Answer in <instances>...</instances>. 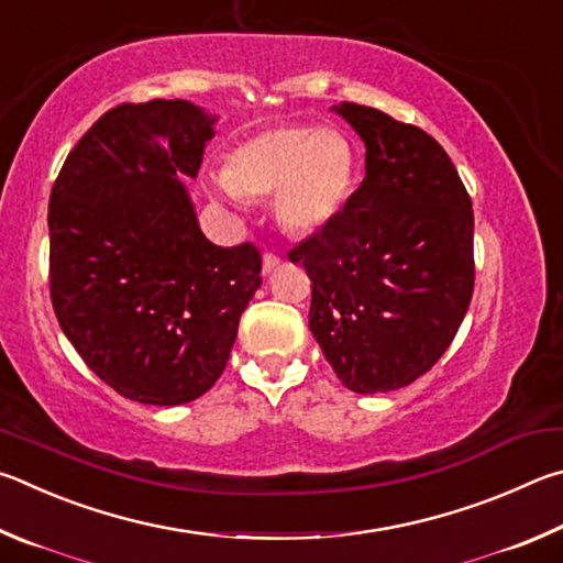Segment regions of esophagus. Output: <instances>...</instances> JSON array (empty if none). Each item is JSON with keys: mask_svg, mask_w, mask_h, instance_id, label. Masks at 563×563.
Masks as SVG:
<instances>
[{"mask_svg": "<svg viewBox=\"0 0 563 563\" xmlns=\"http://www.w3.org/2000/svg\"><path fill=\"white\" fill-rule=\"evenodd\" d=\"M262 266H264V274H269L272 269H276V266H279V256H276L274 252H266L264 260H262Z\"/></svg>", "mask_w": 563, "mask_h": 563, "instance_id": "1", "label": "esophagus"}]
</instances>
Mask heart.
Here are the masks:
<instances>
[{
	"label": "heart",
	"instance_id": "heart-1",
	"mask_svg": "<svg viewBox=\"0 0 563 563\" xmlns=\"http://www.w3.org/2000/svg\"><path fill=\"white\" fill-rule=\"evenodd\" d=\"M356 175L358 157L346 133L282 123L236 145L212 190L232 202L276 195V220L294 234H313L346 210Z\"/></svg>",
	"mask_w": 563,
	"mask_h": 563
}]
</instances>
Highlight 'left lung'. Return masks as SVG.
<instances>
[{
	"instance_id": "left-lung-1",
	"label": "left lung",
	"mask_w": 563,
	"mask_h": 563,
	"mask_svg": "<svg viewBox=\"0 0 563 563\" xmlns=\"http://www.w3.org/2000/svg\"><path fill=\"white\" fill-rule=\"evenodd\" d=\"M366 143V177L289 260L311 279L309 329L343 386L388 393L435 366L475 289L472 200L435 137L341 103Z\"/></svg>"
}]
</instances>
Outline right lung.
I'll list each match as a JSON object with an SVG mask.
<instances>
[{
	"label": "right lung",
	"mask_w": 563,
	"mask_h": 563,
	"mask_svg": "<svg viewBox=\"0 0 563 563\" xmlns=\"http://www.w3.org/2000/svg\"><path fill=\"white\" fill-rule=\"evenodd\" d=\"M217 118L190 101L121 103L68 153L48 197V289L66 339L106 386L180 406L222 376L262 287L254 244L217 246L180 177Z\"/></svg>",
	"instance_id": "1"
}]
</instances>
